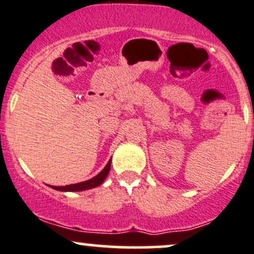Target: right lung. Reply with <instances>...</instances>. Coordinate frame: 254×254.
Here are the masks:
<instances>
[{
	"mask_svg": "<svg viewBox=\"0 0 254 254\" xmlns=\"http://www.w3.org/2000/svg\"><path fill=\"white\" fill-rule=\"evenodd\" d=\"M110 164H112V159H109L108 164L105 165L104 169L102 170L98 175H96L95 178L90 179V180L87 181H82V182H79V184H74V185H68V186H50V187L56 190H61V192H80V190L95 189V187L103 184L105 179H107L108 174L110 172Z\"/></svg>",
	"mask_w": 254,
	"mask_h": 254,
	"instance_id": "1",
	"label": "right lung"
}]
</instances>
